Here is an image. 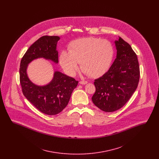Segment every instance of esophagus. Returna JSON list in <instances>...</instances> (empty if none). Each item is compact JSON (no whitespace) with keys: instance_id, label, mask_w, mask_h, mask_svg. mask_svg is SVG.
<instances>
[{"instance_id":"esophagus-1","label":"esophagus","mask_w":159,"mask_h":159,"mask_svg":"<svg viewBox=\"0 0 159 159\" xmlns=\"http://www.w3.org/2000/svg\"><path fill=\"white\" fill-rule=\"evenodd\" d=\"M79 83L81 84H86L88 83V82H86V81H80Z\"/></svg>"}]
</instances>
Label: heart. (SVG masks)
Masks as SVG:
<instances>
[{
	"label": "heart",
	"instance_id": "obj_1",
	"mask_svg": "<svg viewBox=\"0 0 159 159\" xmlns=\"http://www.w3.org/2000/svg\"><path fill=\"white\" fill-rule=\"evenodd\" d=\"M114 57V48L106 39L85 38L73 41L69 51L61 52L60 61L64 71L73 76L79 69L89 76L97 78L102 76L110 67Z\"/></svg>",
	"mask_w": 159,
	"mask_h": 159
}]
</instances>
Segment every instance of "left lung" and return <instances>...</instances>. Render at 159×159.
<instances>
[{"label":"left lung","mask_w":159,"mask_h":159,"mask_svg":"<svg viewBox=\"0 0 159 159\" xmlns=\"http://www.w3.org/2000/svg\"><path fill=\"white\" fill-rule=\"evenodd\" d=\"M114 43L116 58L108 71L95 80L96 91L92 98L93 104L105 112H113L124 106L139 80V63L132 47L120 37Z\"/></svg>","instance_id":"8db88e82"}]
</instances>
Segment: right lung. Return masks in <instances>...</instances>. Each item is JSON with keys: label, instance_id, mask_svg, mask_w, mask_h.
Returning a JSON list of instances; mask_svg holds the SVG:
<instances>
[{"label": "right lung", "instance_id": "obj_1", "mask_svg": "<svg viewBox=\"0 0 159 159\" xmlns=\"http://www.w3.org/2000/svg\"><path fill=\"white\" fill-rule=\"evenodd\" d=\"M60 39L57 36H44L39 38L23 56L20 68V80L24 95L40 111L51 116L60 113L67 106L78 81L59 71H55L49 83L39 86L30 80L27 69L31 61L38 58H44L58 64L57 45Z\"/></svg>", "mask_w": 159, "mask_h": 159}]
</instances>
